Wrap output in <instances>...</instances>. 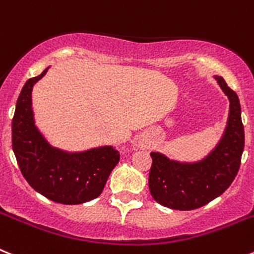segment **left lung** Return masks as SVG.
<instances>
[{"mask_svg": "<svg viewBox=\"0 0 254 254\" xmlns=\"http://www.w3.org/2000/svg\"><path fill=\"white\" fill-rule=\"evenodd\" d=\"M215 78L229 98L230 108L228 126L214 151L194 164L169 160L160 152L150 154V193L165 207L187 211L207 205L228 190L241 167L244 149L241 104L237 93L226 85L225 80L221 76Z\"/></svg>", "mask_w": 254, "mask_h": 254, "instance_id": "left-lung-1", "label": "left lung"}]
</instances>
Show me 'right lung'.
Returning <instances> with one entry per match:
<instances>
[{"label":"right lung","mask_w":254,"mask_h":254,"mask_svg":"<svg viewBox=\"0 0 254 254\" xmlns=\"http://www.w3.org/2000/svg\"><path fill=\"white\" fill-rule=\"evenodd\" d=\"M48 68L22 87L12 118V150L21 174L31 188L64 205H78L99 197L120 161L112 146L68 154L52 147L34 126L31 90Z\"/></svg>","instance_id":"1"}]
</instances>
